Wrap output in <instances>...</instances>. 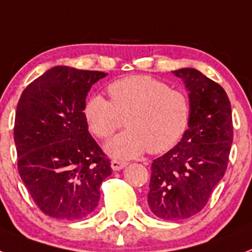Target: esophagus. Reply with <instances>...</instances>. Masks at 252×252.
<instances>
[{"instance_id":"1","label":"esophagus","mask_w":252,"mask_h":252,"mask_svg":"<svg viewBox=\"0 0 252 252\" xmlns=\"http://www.w3.org/2000/svg\"><path fill=\"white\" fill-rule=\"evenodd\" d=\"M126 165V161H120V160H111V168H113L114 170H120V169H123Z\"/></svg>"}]
</instances>
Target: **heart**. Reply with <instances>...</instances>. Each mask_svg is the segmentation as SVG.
<instances>
[{
    "instance_id": "obj_1",
    "label": "heart",
    "mask_w": 252,
    "mask_h": 252,
    "mask_svg": "<svg viewBox=\"0 0 252 252\" xmlns=\"http://www.w3.org/2000/svg\"><path fill=\"white\" fill-rule=\"evenodd\" d=\"M110 101L92 96L84 105V116L98 138H109L124 124L128 129L106 145L118 158L161 154L179 142L191 120L189 97L173 90L162 80L147 75H132L107 87Z\"/></svg>"
}]
</instances>
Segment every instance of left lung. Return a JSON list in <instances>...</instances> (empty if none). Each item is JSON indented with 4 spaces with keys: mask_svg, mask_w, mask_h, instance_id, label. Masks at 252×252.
<instances>
[{
    "mask_svg": "<svg viewBox=\"0 0 252 252\" xmlns=\"http://www.w3.org/2000/svg\"><path fill=\"white\" fill-rule=\"evenodd\" d=\"M189 91L191 120L181 142L151 164L147 202L164 220L193 217L227 170L233 141L230 102L223 87L196 69L173 71Z\"/></svg>",
    "mask_w": 252,
    "mask_h": 252,
    "instance_id": "left-lung-1",
    "label": "left lung"
}]
</instances>
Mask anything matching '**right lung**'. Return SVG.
I'll use <instances>...</instances> for the list:
<instances>
[{"instance_id": "right-lung-1", "label": "right lung", "mask_w": 252, "mask_h": 252, "mask_svg": "<svg viewBox=\"0 0 252 252\" xmlns=\"http://www.w3.org/2000/svg\"><path fill=\"white\" fill-rule=\"evenodd\" d=\"M106 73L55 66L33 80L16 107L18 170L38 209L79 220L100 201L111 162L88 132L84 105L92 84Z\"/></svg>"}]
</instances>
